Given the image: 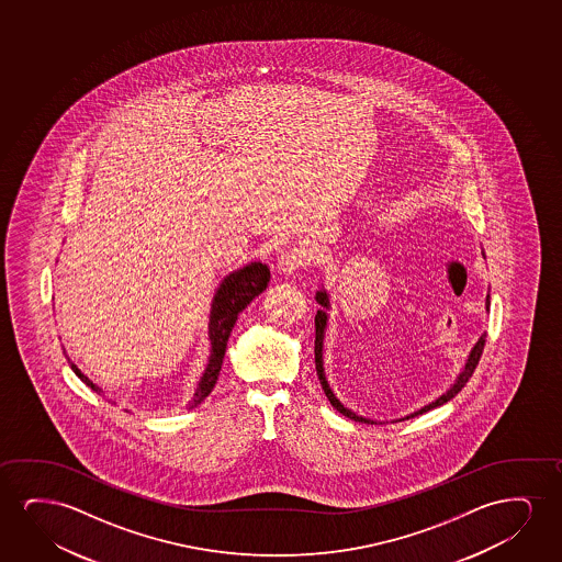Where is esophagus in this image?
I'll list each match as a JSON object with an SVG mask.
<instances>
[{
	"label": "esophagus",
	"instance_id": "34e87169",
	"mask_svg": "<svg viewBox=\"0 0 562 562\" xmlns=\"http://www.w3.org/2000/svg\"><path fill=\"white\" fill-rule=\"evenodd\" d=\"M308 262H311V255H308L307 249L295 246L288 247L278 257V269L282 270L284 274H292L295 270L307 267Z\"/></svg>",
	"mask_w": 562,
	"mask_h": 562
}]
</instances>
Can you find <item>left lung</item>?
I'll return each instance as SVG.
<instances>
[{
    "mask_svg": "<svg viewBox=\"0 0 562 562\" xmlns=\"http://www.w3.org/2000/svg\"><path fill=\"white\" fill-rule=\"evenodd\" d=\"M316 303L318 305H323V308L316 313L315 316V364H316V374H318V380H321V385H323L324 393H326V397L331 403V407L339 411L341 415L347 416V418H351L355 423H364V424H376L374 420H370V418H364V416L355 415L353 411H349V408L344 407L341 403H339L338 397L334 395V392L330 390V385L326 382V376H324V367H323V341H324V330H326V323H328V315H326V311L324 308H330V301H328V293L321 290V292H316ZM485 308H490V293H487V300H485ZM485 346V334L482 338L477 339L476 346L472 347V351L469 355V361L464 364V369H462L461 374L457 376L454 380V384L447 390L441 397H438L436 401H431L430 405H426V407L420 408V411H416L413 415L405 416V418H400V420H408V418H413V416L424 415V413H428L431 408L439 407V405H443L447 401L453 400L457 393L461 392L462 387L467 385L470 376L474 374V370H476L477 362H480V357L484 353ZM397 420V423H400Z\"/></svg>",
    "mask_w": 562,
    "mask_h": 562,
    "instance_id": "8db88e82",
    "label": "left lung"
}]
</instances>
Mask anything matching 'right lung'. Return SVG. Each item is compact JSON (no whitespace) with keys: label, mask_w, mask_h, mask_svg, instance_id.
<instances>
[{"label":"right lung","mask_w":562,"mask_h":562,"mask_svg":"<svg viewBox=\"0 0 562 562\" xmlns=\"http://www.w3.org/2000/svg\"><path fill=\"white\" fill-rule=\"evenodd\" d=\"M270 280V270L262 262H249L244 269L232 272L224 278L223 284L216 290L213 297V307H211V316H209V339H211V355H209L207 369L201 376L200 384L195 387L192 401L188 407L193 408L200 405L201 401L213 392L218 372L223 367L224 353H226V344L231 338L232 328L238 321V315L259 293L267 290ZM70 369L75 370L82 382L88 387H92L93 392L101 393L100 387L93 384L92 380H88L75 362H70Z\"/></svg>","instance_id":"obj_1"}]
</instances>
